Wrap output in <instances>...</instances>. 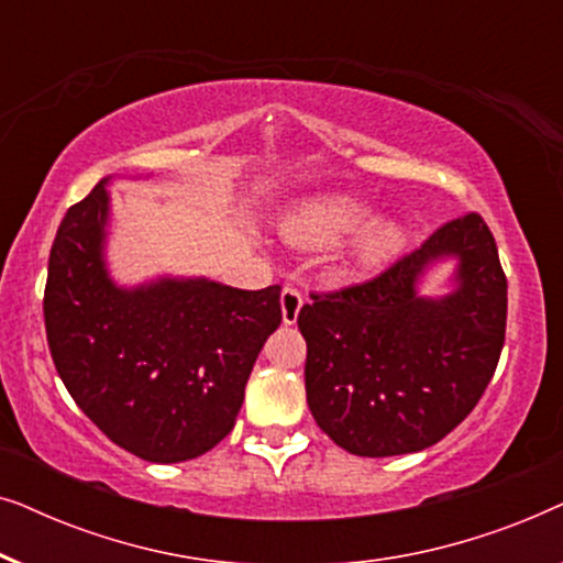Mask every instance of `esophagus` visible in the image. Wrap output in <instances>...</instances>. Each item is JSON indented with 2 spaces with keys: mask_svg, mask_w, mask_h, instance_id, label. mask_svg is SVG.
I'll list each match as a JSON object with an SVG mask.
<instances>
[{
  "mask_svg": "<svg viewBox=\"0 0 563 563\" xmlns=\"http://www.w3.org/2000/svg\"><path fill=\"white\" fill-rule=\"evenodd\" d=\"M302 305H305L302 291L295 289V287H284L282 289V320H284V325H295L297 318H299V310H302Z\"/></svg>",
  "mask_w": 563,
  "mask_h": 563,
  "instance_id": "esophagus-1",
  "label": "esophagus"
}]
</instances>
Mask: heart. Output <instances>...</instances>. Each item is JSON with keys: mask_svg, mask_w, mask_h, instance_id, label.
<instances>
[{"mask_svg": "<svg viewBox=\"0 0 563 563\" xmlns=\"http://www.w3.org/2000/svg\"><path fill=\"white\" fill-rule=\"evenodd\" d=\"M372 205L356 195H325L310 199L291 214L284 228L289 243L310 245V249H328L356 233L372 220ZM366 225V224H365ZM367 227V225H366ZM364 228V227H363ZM365 229V228H364ZM402 228L395 220H374L361 231L356 241V256L361 261H382L391 256L402 243Z\"/></svg>", "mask_w": 563, "mask_h": 563, "instance_id": "heart-1", "label": "heart"}]
</instances>
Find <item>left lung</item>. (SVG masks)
<instances>
[{"instance_id": "8db88e82", "label": "left lung", "mask_w": 563, "mask_h": 563, "mask_svg": "<svg viewBox=\"0 0 563 563\" xmlns=\"http://www.w3.org/2000/svg\"><path fill=\"white\" fill-rule=\"evenodd\" d=\"M443 260L457 261L452 291L420 296L421 276ZM505 320L507 279L487 222L476 212L445 222L387 272L299 310L314 422L356 456L428 449L479 402Z\"/></svg>"}]
</instances>
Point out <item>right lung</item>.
<instances>
[{
    "label": "right lung",
    "instance_id": "add662e5",
    "mask_svg": "<svg viewBox=\"0 0 563 563\" xmlns=\"http://www.w3.org/2000/svg\"><path fill=\"white\" fill-rule=\"evenodd\" d=\"M107 184L68 207L53 241L43 299L51 356L112 443L179 464L233 430L251 368L282 322V287L249 291L205 276L120 287L104 258Z\"/></svg>",
    "mask_w": 563,
    "mask_h": 563
}]
</instances>
